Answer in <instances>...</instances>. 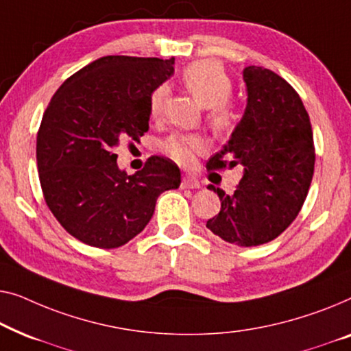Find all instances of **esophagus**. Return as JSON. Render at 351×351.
<instances>
[{
	"label": "esophagus",
	"mask_w": 351,
	"mask_h": 351,
	"mask_svg": "<svg viewBox=\"0 0 351 351\" xmlns=\"http://www.w3.org/2000/svg\"><path fill=\"white\" fill-rule=\"evenodd\" d=\"M181 186L186 187V189H199V187H202L200 181L197 180L194 175H186L184 178H182Z\"/></svg>",
	"instance_id": "34e87169"
}]
</instances>
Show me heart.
Wrapping results in <instances>:
<instances>
[{"instance_id":"1","label":"heart","mask_w":351,"mask_h":351,"mask_svg":"<svg viewBox=\"0 0 351 351\" xmlns=\"http://www.w3.org/2000/svg\"><path fill=\"white\" fill-rule=\"evenodd\" d=\"M181 82L191 92L202 108L208 110V121L218 132L227 130L235 119V111L229 97L232 93V81L226 70L215 60H200L191 63L182 71ZM169 86L160 84L149 95V116L151 119H160ZM162 149L171 159L187 164L192 160L195 152L206 149V140L200 135H171L162 143Z\"/></svg>"}]
</instances>
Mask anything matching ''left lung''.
Instances as JSON below:
<instances>
[{"label":"left lung","mask_w":351,"mask_h":351,"mask_svg":"<svg viewBox=\"0 0 351 351\" xmlns=\"http://www.w3.org/2000/svg\"><path fill=\"white\" fill-rule=\"evenodd\" d=\"M246 108L208 170L241 165L243 176L206 227L227 243L258 246L286 230L302 208L315 170L313 132L298 92L274 71L246 66ZM230 158V161H226Z\"/></svg>","instance_id":"obj_1"}]
</instances>
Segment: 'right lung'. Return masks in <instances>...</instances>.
Instances as JSON below:
<instances>
[{"label": "right lung", "mask_w": 351, "mask_h": 351, "mask_svg": "<svg viewBox=\"0 0 351 351\" xmlns=\"http://www.w3.org/2000/svg\"><path fill=\"white\" fill-rule=\"evenodd\" d=\"M175 58L108 56L53 93L36 138L46 204L68 234L95 248H119L140 234L162 192L178 189L173 160L152 156L133 175L114 147L149 130V95L175 71Z\"/></svg>", "instance_id": "add662e5"}]
</instances>
